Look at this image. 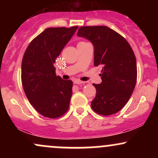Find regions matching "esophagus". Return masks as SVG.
<instances>
[{
  "mask_svg": "<svg viewBox=\"0 0 158 158\" xmlns=\"http://www.w3.org/2000/svg\"><path fill=\"white\" fill-rule=\"evenodd\" d=\"M73 82H74V84H84L85 81L79 80V79H74Z\"/></svg>",
  "mask_w": 158,
  "mask_h": 158,
  "instance_id": "obj_1",
  "label": "esophagus"
}]
</instances>
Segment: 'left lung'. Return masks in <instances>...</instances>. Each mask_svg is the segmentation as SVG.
<instances>
[{
  "label": "left lung",
  "instance_id": "8db88e82",
  "mask_svg": "<svg viewBox=\"0 0 158 158\" xmlns=\"http://www.w3.org/2000/svg\"><path fill=\"white\" fill-rule=\"evenodd\" d=\"M77 35L91 41L94 66L102 65L101 84L91 108L102 116L116 114L129 100L137 82V62L131 47L122 35L106 26L81 27Z\"/></svg>",
  "mask_w": 158,
  "mask_h": 158
}]
</instances>
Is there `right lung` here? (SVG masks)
Wrapping results in <instances>:
<instances>
[{"mask_svg":"<svg viewBox=\"0 0 158 158\" xmlns=\"http://www.w3.org/2000/svg\"><path fill=\"white\" fill-rule=\"evenodd\" d=\"M77 29V26L46 29L30 43L23 54V90L30 104L45 117H60L69 108L73 81L56 76L53 64Z\"/></svg>","mask_w":158,"mask_h":158,"instance_id":"add662e5","label":"right lung"}]
</instances>
